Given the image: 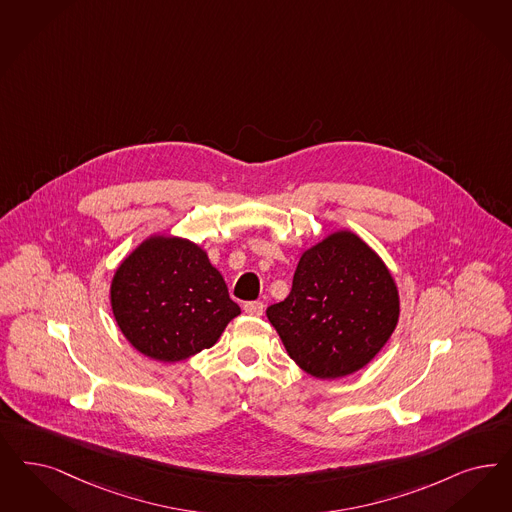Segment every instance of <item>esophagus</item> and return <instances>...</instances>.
I'll list each match as a JSON object with an SVG mask.
<instances>
[{
  "instance_id": "34e87169",
  "label": "esophagus",
  "mask_w": 512,
  "mask_h": 512,
  "mask_svg": "<svg viewBox=\"0 0 512 512\" xmlns=\"http://www.w3.org/2000/svg\"><path fill=\"white\" fill-rule=\"evenodd\" d=\"M244 312L247 316H263L265 312V304L259 300H251V302H244Z\"/></svg>"
}]
</instances>
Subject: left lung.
<instances>
[{
	"mask_svg": "<svg viewBox=\"0 0 512 512\" xmlns=\"http://www.w3.org/2000/svg\"><path fill=\"white\" fill-rule=\"evenodd\" d=\"M399 312L388 266L355 232L336 230L300 255L291 293L266 318L302 371L335 380L371 363Z\"/></svg>",
	"mask_w": 512,
	"mask_h": 512,
	"instance_id": "1",
	"label": "left lung"
}]
</instances>
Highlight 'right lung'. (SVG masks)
<instances>
[{
	"label": "right lung",
	"mask_w": 512,
	"mask_h": 512,
	"mask_svg": "<svg viewBox=\"0 0 512 512\" xmlns=\"http://www.w3.org/2000/svg\"><path fill=\"white\" fill-rule=\"evenodd\" d=\"M111 310L126 340L162 363L212 348L240 306L208 253L187 238L153 234L115 270Z\"/></svg>",
	"instance_id": "1"
}]
</instances>
